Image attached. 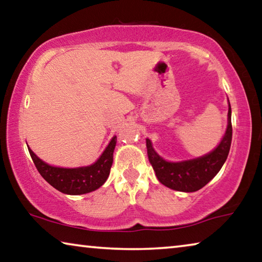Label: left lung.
Returning a JSON list of instances; mask_svg holds the SVG:
<instances>
[{
  "mask_svg": "<svg viewBox=\"0 0 262 262\" xmlns=\"http://www.w3.org/2000/svg\"><path fill=\"white\" fill-rule=\"evenodd\" d=\"M231 140V106L229 104L227 132L214 151L192 161L171 163L164 161L161 156H158L152 148L151 142L147 139L148 158L157 179L166 187L179 192H196L219 173L228 158Z\"/></svg>",
  "mask_w": 262,
  "mask_h": 262,
  "instance_id": "8db88e82",
  "label": "left lung"
}]
</instances>
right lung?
Returning a JSON list of instances; mask_svg holds the SVG:
<instances>
[{"label": "right lung", "instance_id": "1", "mask_svg": "<svg viewBox=\"0 0 262 262\" xmlns=\"http://www.w3.org/2000/svg\"><path fill=\"white\" fill-rule=\"evenodd\" d=\"M115 144H117V136L111 140L107 148L95 164L78 168L51 166L35 156L30 148L29 152L38 172L48 184L64 194L79 195L99 188L108 178L111 166L113 164Z\"/></svg>", "mask_w": 262, "mask_h": 262}]
</instances>
